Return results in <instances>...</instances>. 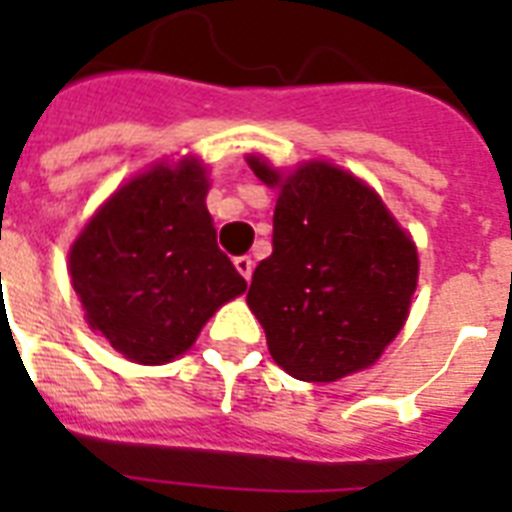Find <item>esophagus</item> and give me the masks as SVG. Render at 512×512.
<instances>
[{
    "instance_id": "34e87169",
    "label": "esophagus",
    "mask_w": 512,
    "mask_h": 512,
    "mask_svg": "<svg viewBox=\"0 0 512 512\" xmlns=\"http://www.w3.org/2000/svg\"><path fill=\"white\" fill-rule=\"evenodd\" d=\"M233 265H236V271H239L244 279H247V281L252 279V271H255V260H252V257H249V255L236 257V260H233Z\"/></svg>"
}]
</instances>
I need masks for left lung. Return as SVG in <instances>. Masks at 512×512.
Listing matches in <instances>:
<instances>
[{
	"label": "left lung",
	"instance_id": "8db88e82",
	"mask_svg": "<svg viewBox=\"0 0 512 512\" xmlns=\"http://www.w3.org/2000/svg\"><path fill=\"white\" fill-rule=\"evenodd\" d=\"M265 185H281L273 252L252 273L247 303L273 361L305 382L366 369L401 332L417 289V249L380 196L327 162L281 180L249 156Z\"/></svg>",
	"mask_w": 512,
	"mask_h": 512
}]
</instances>
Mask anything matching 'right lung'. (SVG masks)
<instances>
[{"label": "right lung", "instance_id": "right-lung-1", "mask_svg": "<svg viewBox=\"0 0 512 512\" xmlns=\"http://www.w3.org/2000/svg\"><path fill=\"white\" fill-rule=\"evenodd\" d=\"M207 188L196 159L154 167L119 188L71 247L87 324L130 361H172L247 289L217 247Z\"/></svg>", "mask_w": 512, "mask_h": 512}]
</instances>
